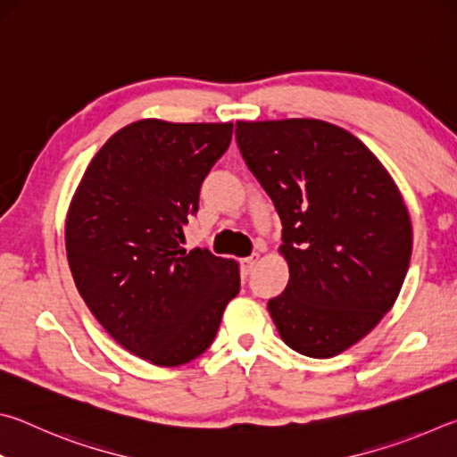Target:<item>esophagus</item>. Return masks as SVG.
I'll return each instance as SVG.
<instances>
[{
    "instance_id": "obj_1",
    "label": "esophagus",
    "mask_w": 457,
    "mask_h": 457,
    "mask_svg": "<svg viewBox=\"0 0 457 457\" xmlns=\"http://www.w3.org/2000/svg\"><path fill=\"white\" fill-rule=\"evenodd\" d=\"M258 260H260L258 253H253V256L242 260V270H244V274H250V272H253V268L258 266Z\"/></svg>"
}]
</instances>
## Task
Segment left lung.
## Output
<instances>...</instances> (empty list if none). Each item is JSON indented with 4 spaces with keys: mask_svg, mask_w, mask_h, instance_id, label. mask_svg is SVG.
Returning a JSON list of instances; mask_svg holds the SVG:
<instances>
[{
    "mask_svg": "<svg viewBox=\"0 0 457 457\" xmlns=\"http://www.w3.org/2000/svg\"><path fill=\"white\" fill-rule=\"evenodd\" d=\"M236 138L282 221L290 278L270 316L290 349L335 357L399 296L413 245L403 195L369 146L330 122L237 120Z\"/></svg>",
    "mask_w": 457,
    "mask_h": 457,
    "instance_id": "1",
    "label": "left lung"
}]
</instances>
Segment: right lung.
<instances>
[{
    "mask_svg": "<svg viewBox=\"0 0 457 457\" xmlns=\"http://www.w3.org/2000/svg\"><path fill=\"white\" fill-rule=\"evenodd\" d=\"M231 133V122H130L92 157L68 207L76 288L108 335L151 365L197 359L239 292L236 260L181 245Z\"/></svg>",
    "mask_w": 457,
    "mask_h": 457,
    "instance_id": "add662e5",
    "label": "right lung"
}]
</instances>
